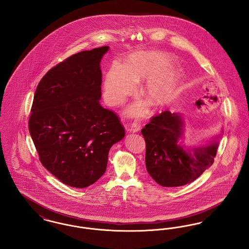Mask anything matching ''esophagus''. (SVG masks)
Segmentation results:
<instances>
[{
	"mask_svg": "<svg viewBox=\"0 0 249 249\" xmlns=\"http://www.w3.org/2000/svg\"><path fill=\"white\" fill-rule=\"evenodd\" d=\"M127 129H128V131H130V132H137L141 129V122L136 119L131 124H129L127 126Z\"/></svg>",
	"mask_w": 249,
	"mask_h": 249,
	"instance_id": "obj_1",
	"label": "esophagus"
}]
</instances>
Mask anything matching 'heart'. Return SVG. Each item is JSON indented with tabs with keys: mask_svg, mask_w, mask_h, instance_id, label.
I'll return each instance as SVG.
<instances>
[{
	"mask_svg": "<svg viewBox=\"0 0 249 249\" xmlns=\"http://www.w3.org/2000/svg\"><path fill=\"white\" fill-rule=\"evenodd\" d=\"M167 56L160 52L135 53L126 64H112L104 86V96L108 105L119 106L136 89V82L146 80L142 88L144 95L155 107H164L177 93L178 78L175 71L165 68ZM133 114L142 112L141 106L130 108Z\"/></svg>",
	"mask_w": 249,
	"mask_h": 249,
	"instance_id": "obj_1",
	"label": "heart"
}]
</instances>
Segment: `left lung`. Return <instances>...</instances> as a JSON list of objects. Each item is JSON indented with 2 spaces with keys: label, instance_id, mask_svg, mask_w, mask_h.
Instances as JSON below:
<instances>
[{
  "label": "left lung",
  "instance_id": "8db88e82",
  "mask_svg": "<svg viewBox=\"0 0 249 249\" xmlns=\"http://www.w3.org/2000/svg\"><path fill=\"white\" fill-rule=\"evenodd\" d=\"M141 132L146 146V170L162 187L191 183L213 163L217 142L194 147L192 152L178 144L183 134V120L178 114L161 112L152 117Z\"/></svg>",
  "mask_w": 249,
  "mask_h": 249
}]
</instances>
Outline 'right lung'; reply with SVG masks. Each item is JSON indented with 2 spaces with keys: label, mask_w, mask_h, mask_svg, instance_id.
Returning <instances> with one entry per match:
<instances>
[{
  "label": "right lung",
  "mask_w": 249,
  "mask_h": 249,
  "mask_svg": "<svg viewBox=\"0 0 249 249\" xmlns=\"http://www.w3.org/2000/svg\"><path fill=\"white\" fill-rule=\"evenodd\" d=\"M108 47L59 62L36 88L29 130L43 166L63 184L83 189L107 170L111 146L125 135L119 116L102 107L100 61Z\"/></svg>",
  "instance_id": "1"
}]
</instances>
